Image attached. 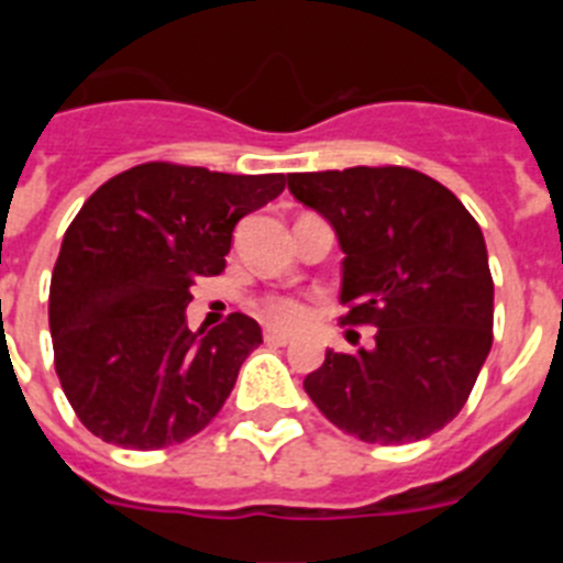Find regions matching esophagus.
Returning a JSON list of instances; mask_svg holds the SVG:
<instances>
[{
	"mask_svg": "<svg viewBox=\"0 0 563 563\" xmlns=\"http://www.w3.org/2000/svg\"><path fill=\"white\" fill-rule=\"evenodd\" d=\"M265 341L267 343H276V346H287L292 341L287 332H278V330H265Z\"/></svg>",
	"mask_w": 563,
	"mask_h": 563,
	"instance_id": "esophagus-1",
	"label": "esophagus"
}]
</instances>
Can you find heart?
<instances>
[{
    "instance_id": "1",
    "label": "heart",
    "mask_w": 563,
    "mask_h": 563,
    "mask_svg": "<svg viewBox=\"0 0 563 563\" xmlns=\"http://www.w3.org/2000/svg\"><path fill=\"white\" fill-rule=\"evenodd\" d=\"M258 312L265 316V321H271L273 327H282V330H292V327H301L307 321V305L296 296H271L258 305Z\"/></svg>"
}]
</instances>
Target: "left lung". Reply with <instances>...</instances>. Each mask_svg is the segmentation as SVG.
Returning a JSON list of instances; mask_svg holds the SVG:
<instances>
[{"instance_id": "1", "label": "left lung", "mask_w": 563, "mask_h": 563, "mask_svg": "<svg viewBox=\"0 0 563 563\" xmlns=\"http://www.w3.org/2000/svg\"><path fill=\"white\" fill-rule=\"evenodd\" d=\"M287 188L335 231L343 321L377 327L372 350H327L305 391L363 442L426 440L460 415L494 343L482 228L415 168L287 174Z\"/></svg>"}]
</instances>
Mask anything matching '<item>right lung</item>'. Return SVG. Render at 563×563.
Here are the masks:
<instances>
[{
	"instance_id": "add662e5",
	"label": "right lung",
	"mask_w": 563,
	"mask_h": 563,
	"mask_svg": "<svg viewBox=\"0 0 563 563\" xmlns=\"http://www.w3.org/2000/svg\"><path fill=\"white\" fill-rule=\"evenodd\" d=\"M282 191L285 174L143 163L84 202L49 282V335L64 395L92 434L154 451L217 417L262 327L233 312L191 332V285L225 271L236 222Z\"/></svg>"
}]
</instances>
